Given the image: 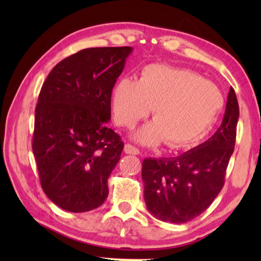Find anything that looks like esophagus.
<instances>
[{
    "instance_id": "obj_1",
    "label": "esophagus",
    "mask_w": 261,
    "mask_h": 261,
    "mask_svg": "<svg viewBox=\"0 0 261 261\" xmlns=\"http://www.w3.org/2000/svg\"><path fill=\"white\" fill-rule=\"evenodd\" d=\"M124 152L126 154H132V155H138V154H140V151L137 147L132 146L131 144H125L124 146Z\"/></svg>"
}]
</instances>
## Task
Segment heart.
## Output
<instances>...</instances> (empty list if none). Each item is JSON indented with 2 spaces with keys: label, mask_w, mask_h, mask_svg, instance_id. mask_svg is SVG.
Segmentation results:
<instances>
[{
  "label": "heart",
  "mask_w": 261,
  "mask_h": 261,
  "mask_svg": "<svg viewBox=\"0 0 261 261\" xmlns=\"http://www.w3.org/2000/svg\"><path fill=\"white\" fill-rule=\"evenodd\" d=\"M223 106L218 87L200 74L185 68L151 64L138 81L122 78L113 91L115 122L132 127L151 112L154 116L135 134L144 145L166 140L171 148L198 143L213 127Z\"/></svg>",
  "instance_id": "heart-1"
}]
</instances>
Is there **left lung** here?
I'll return each instance as SVG.
<instances>
[{"label": "left lung", "mask_w": 261, "mask_h": 261, "mask_svg": "<svg viewBox=\"0 0 261 261\" xmlns=\"http://www.w3.org/2000/svg\"><path fill=\"white\" fill-rule=\"evenodd\" d=\"M238 116V101L230 87L222 124L208 140L182 155L145 159L141 178L149 213L165 222L185 223L208 208L223 188Z\"/></svg>", "instance_id": "left-lung-1"}]
</instances>
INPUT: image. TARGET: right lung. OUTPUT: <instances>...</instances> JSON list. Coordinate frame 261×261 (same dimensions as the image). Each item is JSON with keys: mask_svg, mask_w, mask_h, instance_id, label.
<instances>
[{"mask_svg": "<svg viewBox=\"0 0 261 261\" xmlns=\"http://www.w3.org/2000/svg\"><path fill=\"white\" fill-rule=\"evenodd\" d=\"M131 47L86 48L57 63L35 107L32 149L41 188L62 210L82 213L108 197L124 144L106 125L112 91Z\"/></svg>", "mask_w": 261, "mask_h": 261, "instance_id": "right-lung-1", "label": "right lung"}]
</instances>
